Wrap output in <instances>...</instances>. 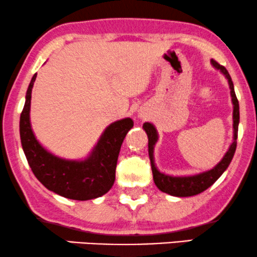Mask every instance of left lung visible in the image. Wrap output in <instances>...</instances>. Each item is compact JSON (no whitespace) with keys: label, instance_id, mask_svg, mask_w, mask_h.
Segmentation results:
<instances>
[{"label":"left lung","instance_id":"left-lung-1","mask_svg":"<svg viewBox=\"0 0 257 257\" xmlns=\"http://www.w3.org/2000/svg\"><path fill=\"white\" fill-rule=\"evenodd\" d=\"M212 64L215 69L220 70L221 72L226 76L228 79V84L230 87V94H231V101L234 105L233 111V127H234V142L231 144L228 152L224 154L223 159L216 165L213 170L203 172V173L192 175V177H171V175H166L164 173H160L157 170L156 165H154L153 160V149L158 140L157 130L154 126L150 122H145L144 124V130L147 133L149 137V156L151 160V166H152V173H153V180L157 187L160 189L161 192L167 193V194L173 196H192L196 195L206 191L207 188L210 187L217 179H219L227 167L229 166L231 159H233L235 150H236V139H237V130H238V121H240V111H238V100L236 98L234 91V84L231 80L229 73H228L227 69L224 66L220 65L216 61L212 59Z\"/></svg>","mask_w":257,"mask_h":257}]
</instances>
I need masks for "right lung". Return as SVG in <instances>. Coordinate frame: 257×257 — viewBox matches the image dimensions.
I'll list each match as a JSON object with an SVG mask.
<instances>
[{"label":"right lung","instance_id":"obj_1","mask_svg":"<svg viewBox=\"0 0 257 257\" xmlns=\"http://www.w3.org/2000/svg\"><path fill=\"white\" fill-rule=\"evenodd\" d=\"M36 76L35 73L27 90L20 118L21 143L31 171L49 191L64 198L79 201L99 198L113 186L119 151L133 127V120L125 118L112 122L86 160H65L52 156L37 142L30 125L31 91Z\"/></svg>","mask_w":257,"mask_h":257}]
</instances>
